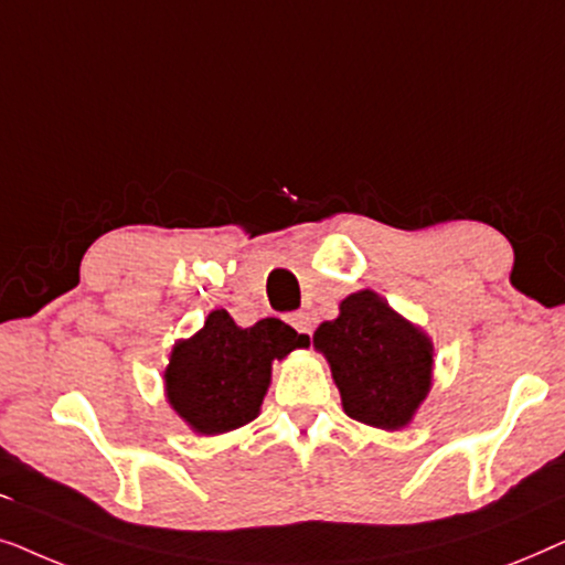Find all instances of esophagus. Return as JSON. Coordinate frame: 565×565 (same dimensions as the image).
I'll return each mask as SVG.
<instances>
[{
  "label": "esophagus",
  "instance_id": "obj_1",
  "mask_svg": "<svg viewBox=\"0 0 565 565\" xmlns=\"http://www.w3.org/2000/svg\"><path fill=\"white\" fill-rule=\"evenodd\" d=\"M288 321L298 334H311V319H308V313H292Z\"/></svg>",
  "mask_w": 565,
  "mask_h": 565
}]
</instances>
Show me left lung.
Listing matches in <instances>:
<instances>
[{"label":"left lung","mask_w":565,"mask_h":565,"mask_svg":"<svg viewBox=\"0 0 565 565\" xmlns=\"http://www.w3.org/2000/svg\"><path fill=\"white\" fill-rule=\"evenodd\" d=\"M313 347L327 358L344 414L354 422L404 429L429 396L435 344L375 290L347 296L337 319L313 331Z\"/></svg>","instance_id":"left-lung-1"}]
</instances>
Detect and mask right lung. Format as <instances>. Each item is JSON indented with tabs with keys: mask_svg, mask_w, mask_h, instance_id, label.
I'll list each match as a JSON object with an SVG mask.
<instances>
[{
	"mask_svg": "<svg viewBox=\"0 0 565 565\" xmlns=\"http://www.w3.org/2000/svg\"><path fill=\"white\" fill-rule=\"evenodd\" d=\"M300 347H308V337L280 319H262L242 329L223 308H215L203 329L172 347L164 367L169 406L203 437L244 427L259 416L273 362Z\"/></svg>",
	"mask_w": 565,
	"mask_h": 565,
	"instance_id": "obj_1",
	"label": "right lung"
}]
</instances>
